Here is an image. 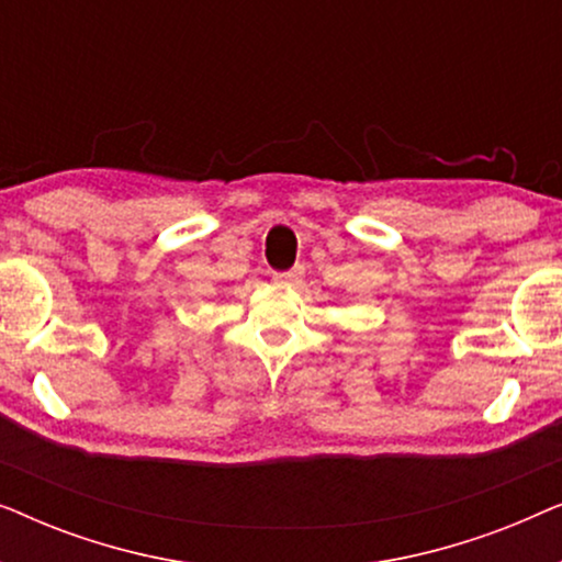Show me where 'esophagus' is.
<instances>
[{
    "mask_svg": "<svg viewBox=\"0 0 562 562\" xmlns=\"http://www.w3.org/2000/svg\"><path fill=\"white\" fill-rule=\"evenodd\" d=\"M299 281H302V268H291V271L273 273V283H279V286H294Z\"/></svg>",
    "mask_w": 562,
    "mask_h": 562,
    "instance_id": "esophagus-1",
    "label": "esophagus"
}]
</instances>
